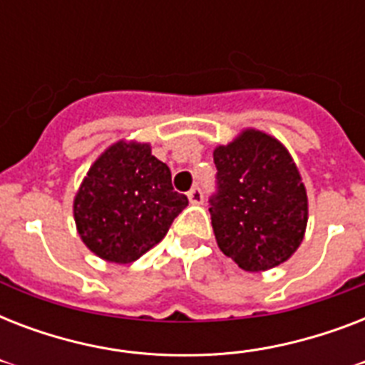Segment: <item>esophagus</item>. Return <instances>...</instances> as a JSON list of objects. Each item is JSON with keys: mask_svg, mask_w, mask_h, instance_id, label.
Segmentation results:
<instances>
[{"mask_svg": "<svg viewBox=\"0 0 365 365\" xmlns=\"http://www.w3.org/2000/svg\"><path fill=\"white\" fill-rule=\"evenodd\" d=\"M187 197H189V202H191V205H202V200H205V195H202L200 187L191 189V191L187 193Z\"/></svg>", "mask_w": 365, "mask_h": 365, "instance_id": "1", "label": "esophagus"}]
</instances>
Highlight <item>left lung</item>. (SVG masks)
<instances>
[{
    "label": "left lung",
    "mask_w": 365,
    "mask_h": 365,
    "mask_svg": "<svg viewBox=\"0 0 365 365\" xmlns=\"http://www.w3.org/2000/svg\"><path fill=\"white\" fill-rule=\"evenodd\" d=\"M214 163L217 191L210 216L220 250L248 272L289 259L305 237L309 202L288 149L246 128L214 149Z\"/></svg>",
    "instance_id": "obj_1"
}]
</instances>
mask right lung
Instances as JSON below:
<instances>
[{
    "label": "right lung",
    "instance_id": "1",
    "mask_svg": "<svg viewBox=\"0 0 365 365\" xmlns=\"http://www.w3.org/2000/svg\"><path fill=\"white\" fill-rule=\"evenodd\" d=\"M187 202L149 143L121 140L88 168L73 199V217L91 252L111 263H132L165 239Z\"/></svg>",
    "mask_w": 365,
    "mask_h": 365
}]
</instances>
